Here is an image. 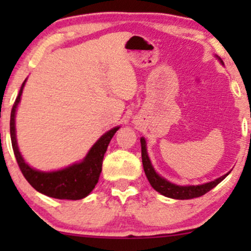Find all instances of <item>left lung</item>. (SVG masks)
<instances>
[{
	"label": "left lung",
	"instance_id": "left-lung-1",
	"mask_svg": "<svg viewBox=\"0 0 251 251\" xmlns=\"http://www.w3.org/2000/svg\"><path fill=\"white\" fill-rule=\"evenodd\" d=\"M218 59H220V57H218ZM140 144H142L143 166H144V171H145L146 177H148V179L150 181V184L152 185V188H153L155 191L159 192V194L165 196V197L175 198V200H192V198L201 197V196L205 195L206 192H209L211 189H214L217 184H220L221 181L223 180L227 175H229V172H227L226 175L222 176V177L217 178V179L210 181V183L201 184V185H188V186L176 185V184H172L166 179H164L163 177H160V176L154 171V169L152 168L151 165V162H150L148 151H146V142L144 138L140 139Z\"/></svg>",
	"mask_w": 251,
	"mask_h": 251
}]
</instances>
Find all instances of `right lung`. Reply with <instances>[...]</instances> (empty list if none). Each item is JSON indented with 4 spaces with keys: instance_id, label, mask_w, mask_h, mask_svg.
Instances as JSON below:
<instances>
[{
    "instance_id": "1",
    "label": "right lung",
    "mask_w": 251,
    "mask_h": 251,
    "mask_svg": "<svg viewBox=\"0 0 251 251\" xmlns=\"http://www.w3.org/2000/svg\"><path fill=\"white\" fill-rule=\"evenodd\" d=\"M25 82L22 83L21 89L19 92L15 102L10 113V138L11 145H13L14 154H15L16 162L21 170L22 175L27 179L28 183L33 186L36 191L48 196V197L57 198V200H81L86 196L91 194L92 190L97 185L99 180L100 172H101L102 159L109 142L114 133L119 127H114L106 132L98 142L92 146L87 155L81 163L73 164L68 168L59 170L53 172H42L31 169L25 162L20 153L16 143V132H15V113L16 107L21 100V94L24 91Z\"/></svg>"
}]
</instances>
